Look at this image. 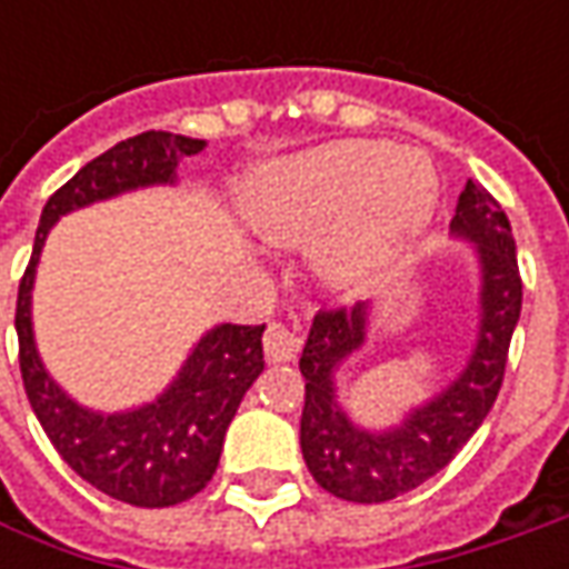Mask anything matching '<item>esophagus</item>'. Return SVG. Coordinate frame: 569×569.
Listing matches in <instances>:
<instances>
[{"instance_id":"obj_1","label":"esophagus","mask_w":569,"mask_h":569,"mask_svg":"<svg viewBox=\"0 0 569 569\" xmlns=\"http://www.w3.org/2000/svg\"><path fill=\"white\" fill-rule=\"evenodd\" d=\"M300 332L284 326V322H269L266 326V336H262V348H266V358L269 361H291L300 351Z\"/></svg>"}]
</instances>
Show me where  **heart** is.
Listing matches in <instances>:
<instances>
[{
    "mask_svg": "<svg viewBox=\"0 0 569 569\" xmlns=\"http://www.w3.org/2000/svg\"><path fill=\"white\" fill-rule=\"evenodd\" d=\"M437 173L421 151L348 139L259 177L247 199L252 228L274 243H307L336 228L329 259L341 274L389 266L425 228Z\"/></svg>",
    "mask_w": 569,
    "mask_h": 569,
    "instance_id": "b5f03b06",
    "label": "heart"
}]
</instances>
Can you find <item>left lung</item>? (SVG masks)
I'll return each instance as SVG.
<instances>
[{"label":"left lung","mask_w":569,"mask_h":569,"mask_svg":"<svg viewBox=\"0 0 569 569\" xmlns=\"http://www.w3.org/2000/svg\"><path fill=\"white\" fill-rule=\"evenodd\" d=\"M449 228L471 240L481 259L478 345L469 367L437 399L415 408L399 427L370 433L351 425L336 399L332 373L367 339V307H322L313 317L310 339L300 355V373L307 380L300 449L319 488L341 500L382 503L415 491L447 469L488 418L503 386L510 339L522 310V278L510 218L488 189L469 180Z\"/></svg>","instance_id":"left-lung-1"}]
</instances>
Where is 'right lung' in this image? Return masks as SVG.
Wrapping results in <instances>:
<instances>
[{
    "mask_svg": "<svg viewBox=\"0 0 569 569\" xmlns=\"http://www.w3.org/2000/svg\"><path fill=\"white\" fill-rule=\"evenodd\" d=\"M202 139L142 132L113 144L88 161L43 206L33 252L18 284L14 329L21 380L43 433L62 462L113 500L132 507H173L206 488L218 469L224 433L240 399L262 373V329L233 326L211 329L183 363L180 377L158 402L126 415H94L76 405L43 370L31 336L33 269L43 240L59 214L120 196L126 189L173 183L177 158L199 154Z\"/></svg>",
    "mask_w": 569,
    "mask_h": 569,
    "instance_id": "right-lung-1",
    "label": "right lung"
}]
</instances>
